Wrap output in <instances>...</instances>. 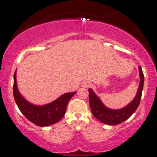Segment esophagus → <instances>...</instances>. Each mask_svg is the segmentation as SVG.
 Masks as SVG:
<instances>
[{
    "mask_svg": "<svg viewBox=\"0 0 157 157\" xmlns=\"http://www.w3.org/2000/svg\"><path fill=\"white\" fill-rule=\"evenodd\" d=\"M91 82H89V81H85L82 83V87L83 88H89L91 86Z\"/></svg>",
    "mask_w": 157,
    "mask_h": 157,
    "instance_id": "34e87169",
    "label": "esophagus"
}]
</instances>
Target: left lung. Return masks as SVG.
<instances>
[{"label": "left lung", "instance_id": "left-lung-1", "mask_svg": "<svg viewBox=\"0 0 157 157\" xmlns=\"http://www.w3.org/2000/svg\"><path fill=\"white\" fill-rule=\"evenodd\" d=\"M139 70H140V82L136 97H134L132 102L122 109L111 110L106 108L100 101L99 97L94 93L92 90L91 89H89V105L92 114L95 118L100 120L102 123L114 125L125 121L135 112L140 103L144 84V75L141 66H139Z\"/></svg>", "mask_w": 157, "mask_h": 157}]
</instances>
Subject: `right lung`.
Returning <instances> with one entry per match:
<instances>
[{
	"label": "right lung",
	"instance_id": "obj_1",
	"mask_svg": "<svg viewBox=\"0 0 157 157\" xmlns=\"http://www.w3.org/2000/svg\"><path fill=\"white\" fill-rule=\"evenodd\" d=\"M75 94L76 91L64 94L47 105H32L20 94L16 82V73L14 75L13 95L16 104L25 117L37 126H48L60 121L66 113L68 102Z\"/></svg>",
	"mask_w": 157,
	"mask_h": 157
}]
</instances>
